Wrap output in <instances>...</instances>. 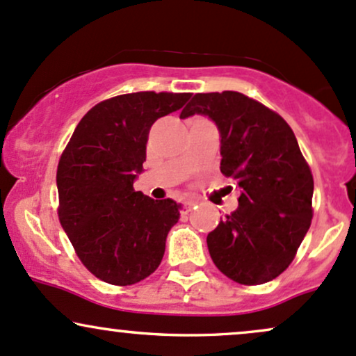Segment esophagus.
I'll return each mask as SVG.
<instances>
[{"label":"esophagus","mask_w":356,"mask_h":356,"mask_svg":"<svg viewBox=\"0 0 356 356\" xmlns=\"http://www.w3.org/2000/svg\"><path fill=\"white\" fill-rule=\"evenodd\" d=\"M193 207H195V202H185L181 205V210H179V211H181V213H188V211H191Z\"/></svg>","instance_id":"obj_1"}]
</instances>
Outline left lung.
I'll use <instances>...</instances> for the list:
<instances>
[{"label":"left lung","instance_id":"left-lung-1","mask_svg":"<svg viewBox=\"0 0 356 356\" xmlns=\"http://www.w3.org/2000/svg\"><path fill=\"white\" fill-rule=\"evenodd\" d=\"M202 114L220 133V171L241 188L237 210L207 237L218 270L238 284L273 281L293 262L313 218V175L289 124L241 92L195 94L179 118Z\"/></svg>","mask_w":356,"mask_h":356}]
</instances>
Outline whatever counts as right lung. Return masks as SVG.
Masks as SVG:
<instances>
[{
	"label": "right lung",
	"instance_id": "right-lung-1",
	"mask_svg": "<svg viewBox=\"0 0 356 356\" xmlns=\"http://www.w3.org/2000/svg\"><path fill=\"white\" fill-rule=\"evenodd\" d=\"M190 97L188 92H134L99 102L60 156V223L82 264L104 282L136 284L161 264L181 205L145 197L134 179L146 161L151 126Z\"/></svg>",
	"mask_w": 356,
	"mask_h": 356
}]
</instances>
